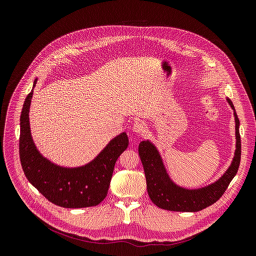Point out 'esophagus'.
Masks as SVG:
<instances>
[{"mask_svg": "<svg viewBox=\"0 0 256 256\" xmlns=\"http://www.w3.org/2000/svg\"><path fill=\"white\" fill-rule=\"evenodd\" d=\"M147 130V127L145 124L142 122V120H138L132 126V131L134 134H143L146 132Z\"/></svg>", "mask_w": 256, "mask_h": 256, "instance_id": "1", "label": "esophagus"}]
</instances>
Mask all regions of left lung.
I'll list each match as a JSON object with an SVG mask.
<instances>
[{
  "label": "left lung",
  "mask_w": 256,
  "mask_h": 256,
  "mask_svg": "<svg viewBox=\"0 0 256 256\" xmlns=\"http://www.w3.org/2000/svg\"><path fill=\"white\" fill-rule=\"evenodd\" d=\"M226 102L234 111L236 150L233 160L226 171L212 184L194 189L182 187L168 175L164 164V159H162L156 145L150 140H144L138 145V154H140L144 168L147 192H148L152 202L159 208L172 212H200L216 203L226 192L230 182L238 171L240 154H242L239 120L233 102H230V98H226Z\"/></svg>",
  "instance_id": "obj_1"
}]
</instances>
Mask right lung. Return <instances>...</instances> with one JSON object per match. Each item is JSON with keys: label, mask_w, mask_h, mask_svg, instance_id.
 I'll return each mask as SVG.
<instances>
[{"label": "right lung", "mask_w": 256, "mask_h": 256, "mask_svg": "<svg viewBox=\"0 0 256 256\" xmlns=\"http://www.w3.org/2000/svg\"><path fill=\"white\" fill-rule=\"evenodd\" d=\"M33 83L20 116V161L28 180L51 203L65 208L96 206L108 194L116 160L128 147L127 134L113 138L92 161L80 166H63L54 164L38 150L30 126V106Z\"/></svg>", "instance_id": "1"}]
</instances>
